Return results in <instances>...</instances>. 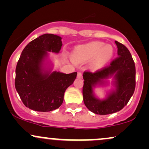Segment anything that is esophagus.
<instances>
[{
    "label": "esophagus",
    "mask_w": 149,
    "mask_h": 149,
    "mask_svg": "<svg viewBox=\"0 0 149 149\" xmlns=\"http://www.w3.org/2000/svg\"><path fill=\"white\" fill-rule=\"evenodd\" d=\"M78 78H82L83 77V74L81 72H78Z\"/></svg>",
    "instance_id": "34e87169"
}]
</instances>
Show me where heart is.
<instances>
[{"mask_svg": "<svg viewBox=\"0 0 149 149\" xmlns=\"http://www.w3.org/2000/svg\"><path fill=\"white\" fill-rule=\"evenodd\" d=\"M113 48L111 45H105L103 42L94 41L76 47L73 53V59L77 61H88L95 59L97 66L105 64L111 59Z\"/></svg>", "mask_w": 149, "mask_h": 149, "instance_id": "obj_1", "label": "heart"}]
</instances>
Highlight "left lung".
Listing matches in <instances>:
<instances>
[{
  "instance_id": "left-lung-1",
  "label": "left lung",
  "mask_w": 149,
  "mask_h": 149,
  "mask_svg": "<svg viewBox=\"0 0 149 149\" xmlns=\"http://www.w3.org/2000/svg\"><path fill=\"white\" fill-rule=\"evenodd\" d=\"M115 42L118 57L111 61L110 65L95 72L85 71L83 73V96L85 105L90 111L99 115H107L120 111L127 105L135 90L134 61L125 46L118 41ZM113 74L116 78V92L104 100L95 98L92 95V87Z\"/></svg>"
}]
</instances>
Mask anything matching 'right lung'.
Returning <instances> with one entry per match:
<instances>
[{
  "label": "right lung",
  "instance_id": "obj_1",
  "mask_svg": "<svg viewBox=\"0 0 149 149\" xmlns=\"http://www.w3.org/2000/svg\"><path fill=\"white\" fill-rule=\"evenodd\" d=\"M61 39L51 33L40 36L26 46L17 61L15 88L23 104L33 111L47 112L58 109L66 88L76 78L77 72L42 73V62L47 52H59Z\"/></svg>",
  "mask_w": 149,
  "mask_h": 149
}]
</instances>
